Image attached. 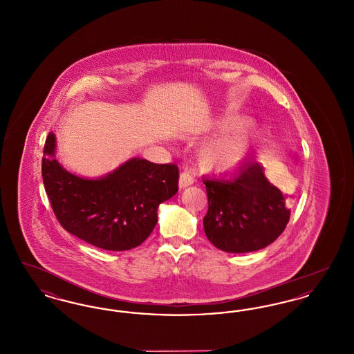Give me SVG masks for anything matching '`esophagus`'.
I'll use <instances>...</instances> for the list:
<instances>
[{
	"label": "esophagus",
	"instance_id": "34e87169",
	"mask_svg": "<svg viewBox=\"0 0 354 354\" xmlns=\"http://www.w3.org/2000/svg\"><path fill=\"white\" fill-rule=\"evenodd\" d=\"M194 182H195V178L189 171H183L180 174V176H179V187L180 188H185L188 185H194Z\"/></svg>",
	"mask_w": 354,
	"mask_h": 354
}]
</instances>
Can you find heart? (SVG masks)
Segmentation results:
<instances>
[{
	"mask_svg": "<svg viewBox=\"0 0 354 354\" xmlns=\"http://www.w3.org/2000/svg\"><path fill=\"white\" fill-rule=\"evenodd\" d=\"M247 146V129L237 126L207 143L203 150V163L212 169H231L241 160Z\"/></svg>",
	"mask_w": 354,
	"mask_h": 354,
	"instance_id": "1",
	"label": "heart"
}]
</instances>
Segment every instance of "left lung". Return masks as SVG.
Instances as JSON below:
<instances>
[{
  "mask_svg": "<svg viewBox=\"0 0 354 354\" xmlns=\"http://www.w3.org/2000/svg\"><path fill=\"white\" fill-rule=\"evenodd\" d=\"M203 183L208 198L204 232L216 248L253 252L284 232L290 216L286 196L256 159L247 158L230 178H203Z\"/></svg>",
  "mask_w": 354,
  "mask_h": 354,
  "instance_id": "left-lung-1",
  "label": "left lung"
}]
</instances>
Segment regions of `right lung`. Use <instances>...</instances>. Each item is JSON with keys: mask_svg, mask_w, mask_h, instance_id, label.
<instances>
[{"mask_svg": "<svg viewBox=\"0 0 354 354\" xmlns=\"http://www.w3.org/2000/svg\"><path fill=\"white\" fill-rule=\"evenodd\" d=\"M49 133L42 158L45 191L59 224L86 243L107 251L140 245L158 221V207L178 192L175 163L156 165L133 158L100 179H84L64 169Z\"/></svg>", "mask_w": 354, "mask_h": 354, "instance_id": "obj_1", "label": "right lung"}]
</instances>
